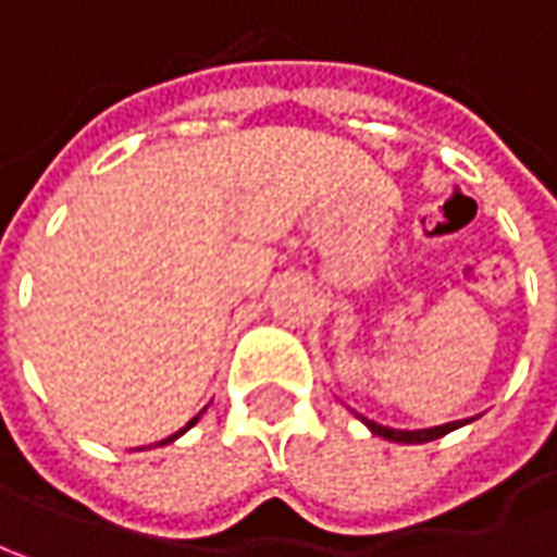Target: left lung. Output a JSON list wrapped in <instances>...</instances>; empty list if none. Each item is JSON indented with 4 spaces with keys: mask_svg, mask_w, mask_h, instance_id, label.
<instances>
[{
    "mask_svg": "<svg viewBox=\"0 0 557 557\" xmlns=\"http://www.w3.org/2000/svg\"><path fill=\"white\" fill-rule=\"evenodd\" d=\"M352 416H356V419H359L372 435L394 444L435 442V438H442V435H447V432H454V429H460V425H470V422H473V419H460V422H444V425H432V429H391V425H381V422L366 419V416H362V412H356V409H352Z\"/></svg>",
    "mask_w": 557,
    "mask_h": 557,
    "instance_id": "8db88e82",
    "label": "left lung"
}]
</instances>
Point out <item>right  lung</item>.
Masks as SVG:
<instances>
[{
    "label": "right lung",
    "instance_id": "obj_1",
    "mask_svg": "<svg viewBox=\"0 0 557 557\" xmlns=\"http://www.w3.org/2000/svg\"><path fill=\"white\" fill-rule=\"evenodd\" d=\"M201 412H205V409H201ZM201 412H198V416H191V419L185 422V429H180V432H176V435H170V438H163L160 444H170V442H176V438H182V435H185V432H188V429H191V425H195L198 419H201Z\"/></svg>",
    "mask_w": 557,
    "mask_h": 557
}]
</instances>
